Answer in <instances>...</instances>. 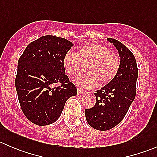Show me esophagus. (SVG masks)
Returning <instances> with one entry per match:
<instances>
[{
    "label": "esophagus",
    "instance_id": "esophagus-1",
    "mask_svg": "<svg viewBox=\"0 0 157 157\" xmlns=\"http://www.w3.org/2000/svg\"><path fill=\"white\" fill-rule=\"evenodd\" d=\"M86 93V92L83 91V90H80V89H77V94L78 95H80V96H81V95H83V93Z\"/></svg>",
    "mask_w": 157,
    "mask_h": 157
}]
</instances>
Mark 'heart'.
Instances as JSON below:
<instances>
[{
	"label": "heart",
	"instance_id": "b5f03b06",
	"mask_svg": "<svg viewBox=\"0 0 157 157\" xmlns=\"http://www.w3.org/2000/svg\"><path fill=\"white\" fill-rule=\"evenodd\" d=\"M82 64H89L86 70L90 73L76 78L74 83L79 88L88 90L99 82L105 85L113 81L119 71L120 58L116 52L97 42L86 45L77 54L67 52L62 58L63 69L71 77L80 74Z\"/></svg>",
	"mask_w": 157,
	"mask_h": 157
}]
</instances>
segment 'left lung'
I'll list each match as a JSON object with an SVG mask.
<instances>
[{
  "label": "left lung",
  "instance_id": "1",
  "mask_svg": "<svg viewBox=\"0 0 157 157\" xmlns=\"http://www.w3.org/2000/svg\"><path fill=\"white\" fill-rule=\"evenodd\" d=\"M118 50L120 69L113 81L94 93L96 103L85 109L88 124L99 131H107L119 124L127 114L136 96L138 77L137 62L132 52L121 42L107 39Z\"/></svg>",
  "mask_w": 157,
  "mask_h": 157
}]
</instances>
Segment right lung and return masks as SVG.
I'll use <instances>...</instances> for the list:
<instances>
[{"label": "right lung", "mask_w": 157, "mask_h": 157, "mask_svg": "<svg viewBox=\"0 0 157 157\" xmlns=\"http://www.w3.org/2000/svg\"><path fill=\"white\" fill-rule=\"evenodd\" d=\"M73 45L64 38L44 36L29 44L20 56L16 90L23 114L33 124L44 126L56 121L66 101L77 95L62 66L63 57ZM57 82L61 85L52 88Z\"/></svg>", "instance_id": "obj_1"}]
</instances>
